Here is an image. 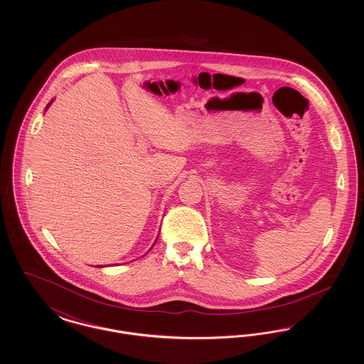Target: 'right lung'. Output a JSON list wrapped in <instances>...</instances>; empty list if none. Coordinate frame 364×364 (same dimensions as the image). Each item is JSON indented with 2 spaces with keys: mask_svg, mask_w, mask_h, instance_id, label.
I'll use <instances>...</instances> for the list:
<instances>
[{
  "mask_svg": "<svg viewBox=\"0 0 364 364\" xmlns=\"http://www.w3.org/2000/svg\"><path fill=\"white\" fill-rule=\"evenodd\" d=\"M49 106H50V104L48 105V106H46V109H48V107H49ZM97 267H100V266H97ZM101 267H102V266H101Z\"/></svg>",
  "mask_w": 364,
  "mask_h": 364,
  "instance_id": "right-lung-1",
  "label": "right lung"
}]
</instances>
